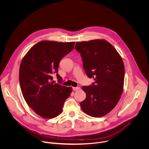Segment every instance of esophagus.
I'll return each mask as SVG.
<instances>
[{
  "label": "esophagus",
  "instance_id": "1",
  "mask_svg": "<svg viewBox=\"0 0 149 149\" xmlns=\"http://www.w3.org/2000/svg\"><path fill=\"white\" fill-rule=\"evenodd\" d=\"M73 91H77V90H79V89H80V87H73Z\"/></svg>",
  "mask_w": 149,
  "mask_h": 149
}]
</instances>
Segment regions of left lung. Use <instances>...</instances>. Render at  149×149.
I'll use <instances>...</instances> for the list:
<instances>
[{
  "label": "left lung",
  "mask_w": 149,
  "mask_h": 149,
  "mask_svg": "<svg viewBox=\"0 0 149 149\" xmlns=\"http://www.w3.org/2000/svg\"><path fill=\"white\" fill-rule=\"evenodd\" d=\"M86 76L93 78L91 85L83 86L86 99L81 109L89 116L102 117L116 106L122 95L125 79L123 61L114 47L105 40L76 42Z\"/></svg>",
  "instance_id": "obj_1"
}]
</instances>
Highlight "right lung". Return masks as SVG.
I'll use <instances>...</instances> for the list:
<instances>
[{
  "label": "right lung",
  "mask_w": 149,
  "mask_h": 149,
  "mask_svg": "<svg viewBox=\"0 0 149 149\" xmlns=\"http://www.w3.org/2000/svg\"><path fill=\"white\" fill-rule=\"evenodd\" d=\"M74 42L43 41L33 46L22 61L19 84L23 97L34 111L44 118H53L63 111L72 88L61 85L58 73L61 59L74 48ZM56 73L58 84L52 75Z\"/></svg>",
  "instance_id": "obj_1"
}]
</instances>
